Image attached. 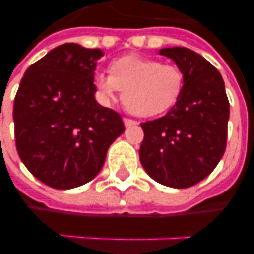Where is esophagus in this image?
<instances>
[{"label":"esophagus","instance_id":"esophagus-1","mask_svg":"<svg viewBox=\"0 0 254 254\" xmlns=\"http://www.w3.org/2000/svg\"><path fill=\"white\" fill-rule=\"evenodd\" d=\"M123 123H124V126H126V127H130V126H134V124H136V122H135V120H132V119L124 118Z\"/></svg>","mask_w":254,"mask_h":254}]
</instances>
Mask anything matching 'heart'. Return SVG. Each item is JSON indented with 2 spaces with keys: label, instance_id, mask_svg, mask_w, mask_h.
I'll return each instance as SVG.
<instances>
[{
  "label": "heart",
  "instance_id": "heart-1",
  "mask_svg": "<svg viewBox=\"0 0 254 254\" xmlns=\"http://www.w3.org/2000/svg\"><path fill=\"white\" fill-rule=\"evenodd\" d=\"M111 72H95V94L104 105H112L123 90V101L131 112L150 118L167 112L181 98L185 73L178 65L136 55L111 63Z\"/></svg>",
  "mask_w": 254,
  "mask_h": 254
}]
</instances>
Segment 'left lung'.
<instances>
[{"instance_id":"1","label":"left lung","mask_w":254,"mask_h":254,"mask_svg":"<svg viewBox=\"0 0 254 254\" xmlns=\"http://www.w3.org/2000/svg\"><path fill=\"white\" fill-rule=\"evenodd\" d=\"M185 73V87L165 116L141 123L142 167L161 185L191 188L215 170L227 145L230 118L224 82L209 61L188 48H165Z\"/></svg>"}]
</instances>
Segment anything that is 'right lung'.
I'll list each match as a JSON object with an SVG mask.
<instances>
[{"mask_svg":"<svg viewBox=\"0 0 254 254\" xmlns=\"http://www.w3.org/2000/svg\"><path fill=\"white\" fill-rule=\"evenodd\" d=\"M100 49L64 44L28 66L13 104L16 149L27 170L50 188L82 186L101 171L122 135L116 111L95 101Z\"/></svg>","mask_w":254,"mask_h":254,"instance_id":"1","label":"right lung"}]
</instances>
